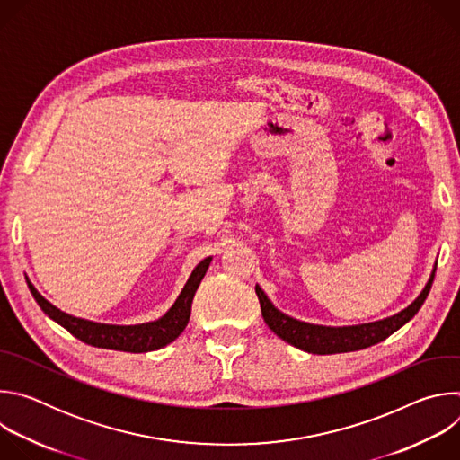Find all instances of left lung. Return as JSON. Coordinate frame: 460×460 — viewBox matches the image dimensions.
<instances>
[{
  "label": "left lung",
  "instance_id": "obj_1",
  "mask_svg": "<svg viewBox=\"0 0 460 460\" xmlns=\"http://www.w3.org/2000/svg\"><path fill=\"white\" fill-rule=\"evenodd\" d=\"M437 264L431 271V277L420 295L401 313L369 322V323H358V325H342V327H332V325H318L296 320L280 309L273 305V302L268 298V295L261 291L260 286L254 288L256 296L260 300V309L264 322L270 325V330L286 341L288 344L313 353V355H333V353H349L358 351L369 346H375L382 341H385L389 335L395 333L404 323H408L422 307L433 279H435Z\"/></svg>",
  "mask_w": 460,
  "mask_h": 460
}]
</instances>
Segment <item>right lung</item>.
I'll return each mask as SVG.
<instances>
[{"label": "right lung", "instance_id": "right-lung-1", "mask_svg": "<svg viewBox=\"0 0 460 460\" xmlns=\"http://www.w3.org/2000/svg\"><path fill=\"white\" fill-rule=\"evenodd\" d=\"M213 256L204 258L199 266H196L185 282L181 293L178 295L176 302L171 305V309L160 316L158 320L137 323V325H114V323H100L85 318L73 316L69 313H63L56 305H52L49 300H45L38 289L32 286V282L27 279L29 289L32 296L36 298L41 311L58 322L61 327H65L71 335L80 339L82 342L103 348V349H114V351H127V353H147L155 349H162L172 341L180 337V333L185 330V325L190 316V304L194 298L196 289H199L202 279L208 273V268L211 264Z\"/></svg>", "mask_w": 460, "mask_h": 460}]
</instances>
